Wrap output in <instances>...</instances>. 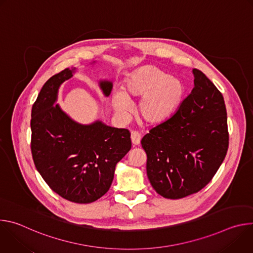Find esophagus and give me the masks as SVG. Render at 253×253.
<instances>
[{"mask_svg":"<svg viewBox=\"0 0 253 253\" xmlns=\"http://www.w3.org/2000/svg\"><path fill=\"white\" fill-rule=\"evenodd\" d=\"M131 140L134 145H139L140 141H141V134L137 131H132L131 132Z\"/></svg>","mask_w":253,"mask_h":253,"instance_id":"esophagus-1","label":"esophagus"}]
</instances>
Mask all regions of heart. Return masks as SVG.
I'll return each mask as SVG.
<instances>
[{
	"label": "heart",
	"mask_w": 253,
	"mask_h": 253,
	"mask_svg": "<svg viewBox=\"0 0 253 253\" xmlns=\"http://www.w3.org/2000/svg\"><path fill=\"white\" fill-rule=\"evenodd\" d=\"M183 91L179 79L169 77L154 66H145L133 72L123 89L113 92L112 105L117 113L125 114L133 107L130 97H141L138 104L141 118L149 123H159L175 110Z\"/></svg>",
	"instance_id": "heart-1"
}]
</instances>
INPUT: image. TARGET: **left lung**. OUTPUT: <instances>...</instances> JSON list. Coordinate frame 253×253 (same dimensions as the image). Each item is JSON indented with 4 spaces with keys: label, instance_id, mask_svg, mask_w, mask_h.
<instances>
[{
    "label": "left lung",
    "instance_id": "8db88e82",
    "mask_svg": "<svg viewBox=\"0 0 253 253\" xmlns=\"http://www.w3.org/2000/svg\"><path fill=\"white\" fill-rule=\"evenodd\" d=\"M194 88L166 121L141 140L147 154L152 187L169 199L183 198L205 187L228 149L227 114L219 90L193 69Z\"/></svg>",
    "mask_w": 253,
    "mask_h": 253
}]
</instances>
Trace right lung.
I'll use <instances>...</instances> for the list:
<instances>
[{"label": "right lung", "mask_w": 253, "mask_h": 253, "mask_svg": "<svg viewBox=\"0 0 253 253\" xmlns=\"http://www.w3.org/2000/svg\"><path fill=\"white\" fill-rule=\"evenodd\" d=\"M76 68L51 77L32 107L31 151L36 168L49 187L75 203H91L109 190L116 164L131 149L130 132L102 121L88 125L70 118L58 104L60 86ZM103 94L113 84L101 80Z\"/></svg>", "instance_id": "obj_1"}]
</instances>
